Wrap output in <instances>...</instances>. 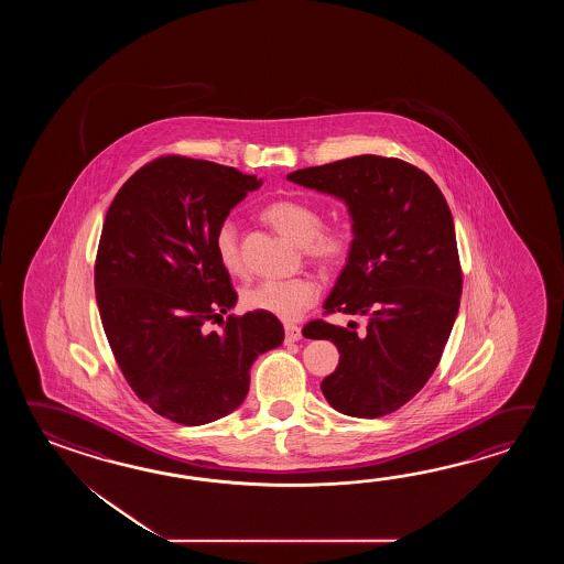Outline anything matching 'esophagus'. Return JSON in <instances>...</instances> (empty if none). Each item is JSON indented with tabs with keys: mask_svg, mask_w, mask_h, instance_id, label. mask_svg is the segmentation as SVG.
I'll return each mask as SVG.
<instances>
[{
	"mask_svg": "<svg viewBox=\"0 0 564 564\" xmlns=\"http://www.w3.org/2000/svg\"><path fill=\"white\" fill-rule=\"evenodd\" d=\"M284 335H286V343H296L302 338V328L296 324H286L284 326Z\"/></svg>",
	"mask_w": 564,
	"mask_h": 564,
	"instance_id": "34e87169",
	"label": "esophagus"
}]
</instances>
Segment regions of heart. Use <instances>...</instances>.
Instances as JSON below:
<instances>
[{
  "label": "heart",
  "mask_w": 564,
  "mask_h": 564,
  "mask_svg": "<svg viewBox=\"0 0 564 564\" xmlns=\"http://www.w3.org/2000/svg\"><path fill=\"white\" fill-rule=\"evenodd\" d=\"M262 217L268 224L296 243H302L306 258L324 270H336L347 262L352 248V238L347 226L328 224L323 226V216L316 205L304 199H276L265 205ZM214 252L219 265L231 274L240 276L246 270L241 256L240 240L234 224H221L214 238ZM318 296V288L308 276L286 280H260L241 292L246 308L265 312L280 321H296L302 312L308 311Z\"/></svg>",
  "instance_id": "obj_1"
}]
</instances>
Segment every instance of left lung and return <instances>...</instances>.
<instances>
[{
  "label": "left lung",
  "instance_id": "obj_1",
  "mask_svg": "<svg viewBox=\"0 0 564 564\" xmlns=\"http://www.w3.org/2000/svg\"><path fill=\"white\" fill-rule=\"evenodd\" d=\"M288 180L345 199L352 217V248L324 314L362 316L367 328L318 318L302 330L340 352L324 397L350 417L389 415L427 383L454 328L462 265L449 205L425 171L395 156H350Z\"/></svg>",
  "mask_w": 564,
  "mask_h": 564
}]
</instances>
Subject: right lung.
Wrapping results in <instances>:
<instances>
[{
    "mask_svg": "<svg viewBox=\"0 0 564 564\" xmlns=\"http://www.w3.org/2000/svg\"><path fill=\"white\" fill-rule=\"evenodd\" d=\"M256 175L189 156H159L131 175L108 207L95 262L96 304L127 383L161 417L204 425L250 389L258 355L284 340L276 316L229 314L238 292L214 252L234 205Z\"/></svg>",
    "mask_w": 564,
    "mask_h": 564,
    "instance_id": "1",
    "label": "right lung"
}]
</instances>
